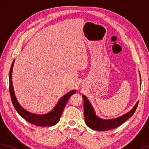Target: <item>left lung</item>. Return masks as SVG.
Segmentation results:
<instances>
[{"mask_svg":"<svg viewBox=\"0 0 149 149\" xmlns=\"http://www.w3.org/2000/svg\"><path fill=\"white\" fill-rule=\"evenodd\" d=\"M82 98L84 100V112L86 125L93 130L100 131H105L116 128L121 125L126 120L133 115L138 107V102H139L138 101L136 105L133 107V109L124 115L116 119L104 120L99 118L95 115L94 110L87 98L84 95L82 96Z\"/></svg>","mask_w":149,"mask_h":149,"instance_id":"8db88e82","label":"left lung"}]
</instances>
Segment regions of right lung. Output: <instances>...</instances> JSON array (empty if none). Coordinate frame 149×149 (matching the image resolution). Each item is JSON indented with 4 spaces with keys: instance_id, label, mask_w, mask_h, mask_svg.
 Masks as SVG:
<instances>
[{
    "instance_id": "add662e5",
    "label": "right lung",
    "mask_w": 149,
    "mask_h": 149,
    "mask_svg": "<svg viewBox=\"0 0 149 149\" xmlns=\"http://www.w3.org/2000/svg\"><path fill=\"white\" fill-rule=\"evenodd\" d=\"M14 62L13 61L12 65L9 71V92L11 95V98L13 104L16 110L23 118L26 120L29 123L34 124L36 126H52L57 124L60 119V117L63 111V109L68 102V100L70 96L76 93L75 90H72L67 93L63 97L59 100L56 105L51 111L44 115H37V114L30 113L23 109L19 104L16 100V98L14 91L13 82H12V72L13 67L14 65Z\"/></svg>"
}]
</instances>
